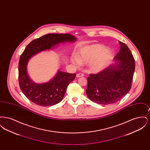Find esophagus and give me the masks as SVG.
Instances as JSON below:
<instances>
[{"label": "esophagus", "mask_w": 150, "mask_h": 150, "mask_svg": "<svg viewBox=\"0 0 150 150\" xmlns=\"http://www.w3.org/2000/svg\"><path fill=\"white\" fill-rule=\"evenodd\" d=\"M84 75L83 74H81V73H79L77 75H76V77L78 78H80V77H83L84 76Z\"/></svg>", "instance_id": "esophagus-1"}]
</instances>
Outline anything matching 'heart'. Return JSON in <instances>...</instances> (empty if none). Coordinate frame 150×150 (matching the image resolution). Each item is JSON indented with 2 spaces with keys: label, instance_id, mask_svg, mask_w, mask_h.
Masks as SVG:
<instances>
[{
  "label": "heart",
  "instance_id": "1",
  "mask_svg": "<svg viewBox=\"0 0 150 150\" xmlns=\"http://www.w3.org/2000/svg\"><path fill=\"white\" fill-rule=\"evenodd\" d=\"M114 58L112 50L105 48V46L95 43L86 45L79 49L77 56L71 58L75 64H88L93 71H100L106 68Z\"/></svg>",
  "mask_w": 150,
  "mask_h": 150
}]
</instances>
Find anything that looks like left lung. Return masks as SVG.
Returning a JSON list of instances; mask_svg holds the SVG:
<instances>
[{
    "instance_id": "8db88e82",
    "label": "left lung",
    "mask_w": 150,
    "mask_h": 150,
    "mask_svg": "<svg viewBox=\"0 0 150 150\" xmlns=\"http://www.w3.org/2000/svg\"><path fill=\"white\" fill-rule=\"evenodd\" d=\"M120 49L114 57L117 62L97 74L88 77L86 93L89 100L100 105L114 103L130 90L135 70V60L128 46L119 42Z\"/></svg>"
}]
</instances>
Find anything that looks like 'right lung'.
Masks as SVG:
<instances>
[{
    "label": "right lung",
    "instance_id": "add662e5",
    "mask_svg": "<svg viewBox=\"0 0 150 150\" xmlns=\"http://www.w3.org/2000/svg\"><path fill=\"white\" fill-rule=\"evenodd\" d=\"M76 38L69 34H48L33 40L22 53L18 64L19 85L22 93L41 106H51L61 102L68 85L76 77L75 74L58 71L50 81L37 84L29 78L27 71L29 59L36 53L52 48L60 43L74 42Z\"/></svg>",
    "mask_w": 150,
    "mask_h": 150
}]
</instances>
